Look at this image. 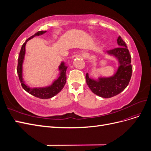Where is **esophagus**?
Wrapping results in <instances>:
<instances>
[{"mask_svg":"<svg viewBox=\"0 0 151 151\" xmlns=\"http://www.w3.org/2000/svg\"><path fill=\"white\" fill-rule=\"evenodd\" d=\"M82 56H83V58H89V55L88 53H86V52L82 53Z\"/></svg>","mask_w":151,"mask_h":151,"instance_id":"34e87169","label":"esophagus"}]
</instances>
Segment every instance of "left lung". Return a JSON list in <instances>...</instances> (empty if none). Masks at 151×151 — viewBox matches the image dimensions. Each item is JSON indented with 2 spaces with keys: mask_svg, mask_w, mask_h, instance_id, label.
Instances as JSON below:
<instances>
[{
  "mask_svg": "<svg viewBox=\"0 0 151 151\" xmlns=\"http://www.w3.org/2000/svg\"><path fill=\"white\" fill-rule=\"evenodd\" d=\"M119 47L108 50V55L117 59L118 67L110 77H99L97 79L86 75V83L92 92L99 96L109 98L120 94L129 85L132 73L131 55L124 41L119 36L117 39Z\"/></svg>",
  "mask_w": 151,
  "mask_h": 151,
  "instance_id": "1",
  "label": "left lung"
}]
</instances>
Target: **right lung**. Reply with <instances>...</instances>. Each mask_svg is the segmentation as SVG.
I'll use <instances>...</instances> for the list:
<instances>
[{"mask_svg": "<svg viewBox=\"0 0 151 151\" xmlns=\"http://www.w3.org/2000/svg\"><path fill=\"white\" fill-rule=\"evenodd\" d=\"M47 31H40L37 33H35L34 35L31 36L30 38L26 40V42L22 45L21 47V51L19 53V56L18 58V64L17 68V72L18 76H19V81L21 83V86L26 92H28L30 94L40 99H49L57 95L58 93H60L61 90L64 87L66 83V70L67 68V66L65 65V63L62 62L60 65L58 67V70L60 71L59 73V76L57 79L55 80L53 83L48 86L43 87V88H30L26 83L23 80V76H22V64H23L26 49L25 47L26 43L28 42L29 40L33 38L36 36L42 35L45 33Z\"/></svg>", "mask_w": 151, "mask_h": 151, "instance_id": "right-lung-1", "label": "right lung"}]
</instances>
